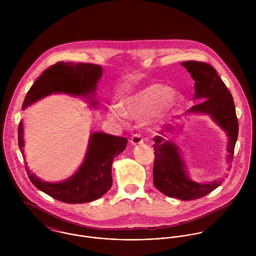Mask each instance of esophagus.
I'll return each mask as SVG.
<instances>
[{
	"instance_id": "34e87169",
	"label": "esophagus",
	"mask_w": 256,
	"mask_h": 256,
	"mask_svg": "<svg viewBox=\"0 0 256 256\" xmlns=\"http://www.w3.org/2000/svg\"><path fill=\"white\" fill-rule=\"evenodd\" d=\"M131 144L133 146H137V145H140V144H143V138L139 135V134H135L131 137V140H130Z\"/></svg>"
}]
</instances>
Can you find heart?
Instances as JSON below:
<instances>
[{
	"label": "heart",
	"instance_id": "obj_1",
	"mask_svg": "<svg viewBox=\"0 0 256 256\" xmlns=\"http://www.w3.org/2000/svg\"><path fill=\"white\" fill-rule=\"evenodd\" d=\"M182 94L162 84H150L125 96L121 108L111 106L108 117L113 121L125 123L129 118L141 120L148 118L154 122H164L182 106Z\"/></svg>",
	"mask_w": 256,
	"mask_h": 256
}]
</instances>
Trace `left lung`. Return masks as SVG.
Returning a JSON list of instances; mask_svg holds the SVG:
<instances>
[{
  "label": "left lung",
  "instance_id": "1",
  "mask_svg": "<svg viewBox=\"0 0 256 256\" xmlns=\"http://www.w3.org/2000/svg\"><path fill=\"white\" fill-rule=\"evenodd\" d=\"M187 72L195 80L194 100L197 104L187 110V114L209 115L212 120L226 132L228 136L226 164H230L234 158V150L238 135V123L232 96L220 80L217 71L209 64L185 61L182 63ZM182 125H168L166 133L154 138V185L162 193L168 197L189 201L201 198L224 182L222 178L211 182H196L190 180L186 164L178 146L172 140H166L168 134L178 132Z\"/></svg>",
  "mask_w": 256,
  "mask_h": 256
}]
</instances>
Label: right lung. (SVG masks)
Instances as JSON below:
<instances>
[{
	"mask_svg": "<svg viewBox=\"0 0 256 256\" xmlns=\"http://www.w3.org/2000/svg\"><path fill=\"white\" fill-rule=\"evenodd\" d=\"M102 76V67L86 63H57L37 78L28 90L22 110H24L52 94H65L82 96L90 100V106L96 108V96L98 84ZM128 140L102 132H92L82 164L69 178L59 182L40 180L26 162V170L30 182L47 195L70 204L94 201L102 197L112 185L111 166L115 156L121 154ZM18 146L24 158V125H18Z\"/></svg>",
	"mask_w": 256,
	"mask_h": 256,
	"instance_id": "1",
	"label": "right lung"
}]
</instances>
